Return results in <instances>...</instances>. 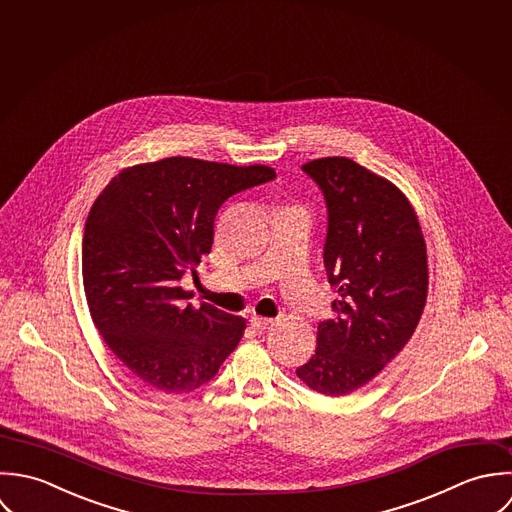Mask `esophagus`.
Returning <instances> with one entry per match:
<instances>
[{
    "instance_id": "1",
    "label": "esophagus",
    "mask_w": 512,
    "mask_h": 512,
    "mask_svg": "<svg viewBox=\"0 0 512 512\" xmlns=\"http://www.w3.org/2000/svg\"><path fill=\"white\" fill-rule=\"evenodd\" d=\"M249 324H251V328H253L255 332H265V330L271 326V320H267V318H259V316H253V318L249 320Z\"/></svg>"
}]
</instances>
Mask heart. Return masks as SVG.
<instances>
[{
    "instance_id": "obj_1",
    "label": "heart",
    "mask_w": 512,
    "mask_h": 512,
    "mask_svg": "<svg viewBox=\"0 0 512 512\" xmlns=\"http://www.w3.org/2000/svg\"><path fill=\"white\" fill-rule=\"evenodd\" d=\"M287 211H299V209H295V207H289V209H287Z\"/></svg>"
}]
</instances>
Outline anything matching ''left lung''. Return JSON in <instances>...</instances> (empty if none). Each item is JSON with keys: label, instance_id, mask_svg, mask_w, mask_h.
<instances>
[{"label": "left lung", "instance_id": "obj_1", "mask_svg": "<svg viewBox=\"0 0 512 512\" xmlns=\"http://www.w3.org/2000/svg\"><path fill=\"white\" fill-rule=\"evenodd\" d=\"M303 170L328 207L324 267L338 299L297 376L338 398L372 382L408 344L427 301V247L413 205L390 180L344 156Z\"/></svg>", "mask_w": 512, "mask_h": 512}]
</instances>
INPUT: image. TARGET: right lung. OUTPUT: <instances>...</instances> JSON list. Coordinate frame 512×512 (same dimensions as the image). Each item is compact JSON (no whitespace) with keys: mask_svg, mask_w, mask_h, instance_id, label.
Returning <instances> with one entry per match:
<instances>
[{"mask_svg":"<svg viewBox=\"0 0 512 512\" xmlns=\"http://www.w3.org/2000/svg\"><path fill=\"white\" fill-rule=\"evenodd\" d=\"M277 174L188 156L116 174L91 207L83 237V285L104 344L146 388L188 394L235 350L245 318L184 305V273L213 243V219L233 194Z\"/></svg>","mask_w":512,"mask_h":512,"instance_id":"right-lung-1","label":"right lung"}]
</instances>
